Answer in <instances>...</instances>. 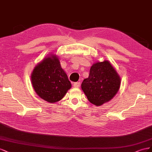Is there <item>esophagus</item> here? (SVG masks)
Segmentation results:
<instances>
[{
	"label": "esophagus",
	"instance_id": "1",
	"mask_svg": "<svg viewBox=\"0 0 152 152\" xmlns=\"http://www.w3.org/2000/svg\"><path fill=\"white\" fill-rule=\"evenodd\" d=\"M80 86V82H75V83H73V86L75 88L79 87Z\"/></svg>",
	"mask_w": 152,
	"mask_h": 152
}]
</instances>
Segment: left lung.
Instances as JSON below:
<instances>
[{"label": "left lung", "instance_id": "left-lung-1", "mask_svg": "<svg viewBox=\"0 0 152 152\" xmlns=\"http://www.w3.org/2000/svg\"><path fill=\"white\" fill-rule=\"evenodd\" d=\"M120 86L118 73L109 62L104 60L93 64L88 77L82 82L81 88L88 100L99 106L113 99Z\"/></svg>", "mask_w": 152, "mask_h": 152}]
</instances>
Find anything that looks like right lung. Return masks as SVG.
I'll list each match as a JSON object with an SVG mask.
<instances>
[{
  "label": "right lung",
  "mask_w": 152,
  "mask_h": 152,
  "mask_svg": "<svg viewBox=\"0 0 152 152\" xmlns=\"http://www.w3.org/2000/svg\"><path fill=\"white\" fill-rule=\"evenodd\" d=\"M31 80L36 94L50 103L61 100L71 87V82L55 55L45 58L35 67Z\"/></svg>",
  "instance_id": "right-lung-1"
}]
</instances>
